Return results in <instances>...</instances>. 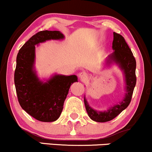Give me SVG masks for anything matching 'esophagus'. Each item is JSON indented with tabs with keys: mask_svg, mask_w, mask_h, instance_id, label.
I'll list each match as a JSON object with an SVG mask.
<instances>
[{
	"mask_svg": "<svg viewBox=\"0 0 152 152\" xmlns=\"http://www.w3.org/2000/svg\"><path fill=\"white\" fill-rule=\"evenodd\" d=\"M79 78L80 79V80L85 81L88 78V75L85 72H82L79 74Z\"/></svg>",
	"mask_w": 152,
	"mask_h": 152,
	"instance_id": "obj_1",
	"label": "esophagus"
}]
</instances>
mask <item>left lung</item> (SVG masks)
Listing matches in <instances>:
<instances>
[{"mask_svg": "<svg viewBox=\"0 0 152 152\" xmlns=\"http://www.w3.org/2000/svg\"><path fill=\"white\" fill-rule=\"evenodd\" d=\"M112 48L113 52L108 56L106 64H110L114 62L124 72L126 83L125 97L119 104L114 105L106 111H97L90 106L84 97V103L88 115L96 122H107L113 120L124 110L129 106L132 98L133 92L136 83V59L133 55L125 39L119 34L113 32V41Z\"/></svg>", "mask_w": 152, "mask_h": 152, "instance_id": "1", "label": "left lung"}]
</instances>
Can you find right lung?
Returning <instances> with one entry per match:
<instances>
[{
	"label": "right lung",
	"mask_w": 152,
	"mask_h": 152,
	"mask_svg": "<svg viewBox=\"0 0 152 152\" xmlns=\"http://www.w3.org/2000/svg\"><path fill=\"white\" fill-rule=\"evenodd\" d=\"M64 38L59 31H42L32 36L18 51L14 83L18 103L31 116L42 122L57 120L71 85L76 75H55L47 82L41 81L34 69L35 45L47 40Z\"/></svg>",
	"instance_id": "add662e5"
}]
</instances>
